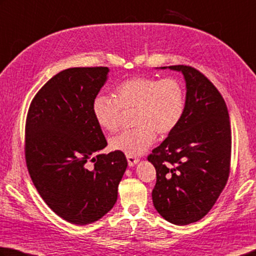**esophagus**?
<instances>
[{"instance_id":"esophagus-1","label":"esophagus","mask_w":256,"mask_h":256,"mask_svg":"<svg viewBox=\"0 0 256 256\" xmlns=\"http://www.w3.org/2000/svg\"><path fill=\"white\" fill-rule=\"evenodd\" d=\"M126 158H128V166H136V164H138V161H140V160H138V158H136V156H128Z\"/></svg>"}]
</instances>
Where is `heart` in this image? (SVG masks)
I'll list each match as a JSON object with an SVG mask.
<instances>
[{
  "instance_id": "b5f03b06",
  "label": "heart",
  "mask_w": 256,
  "mask_h": 256,
  "mask_svg": "<svg viewBox=\"0 0 256 256\" xmlns=\"http://www.w3.org/2000/svg\"><path fill=\"white\" fill-rule=\"evenodd\" d=\"M120 108H136V128L110 138V146L130 156H140L154 143L156 134L168 136L181 122L186 110L184 84L174 77L128 78L116 86L114 98L98 95L92 105L96 123L108 132L118 128Z\"/></svg>"
}]
</instances>
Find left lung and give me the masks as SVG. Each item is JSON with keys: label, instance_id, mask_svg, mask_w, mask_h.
I'll return each instance as SVG.
<instances>
[{"label": "left lung", "instance_id": "1", "mask_svg": "<svg viewBox=\"0 0 256 256\" xmlns=\"http://www.w3.org/2000/svg\"><path fill=\"white\" fill-rule=\"evenodd\" d=\"M168 68L184 75L186 110L176 128L148 160L156 171L152 190L156 212L184 226L207 215L225 188L232 132L226 103L212 82L192 67Z\"/></svg>", "mask_w": 256, "mask_h": 256}]
</instances>
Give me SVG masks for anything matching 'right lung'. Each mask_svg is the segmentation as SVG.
Returning <instances> with one entry per match:
<instances>
[{"mask_svg": "<svg viewBox=\"0 0 256 256\" xmlns=\"http://www.w3.org/2000/svg\"><path fill=\"white\" fill-rule=\"evenodd\" d=\"M108 72L64 69L36 92L26 116V161L32 182L59 217L75 225L98 220L113 208L128 166L123 152L94 155L108 146L92 105ZM88 160L94 162L92 170L86 168Z\"/></svg>", "mask_w": 256, "mask_h": 256, "instance_id": "1", "label": "right lung"}]
</instances>
